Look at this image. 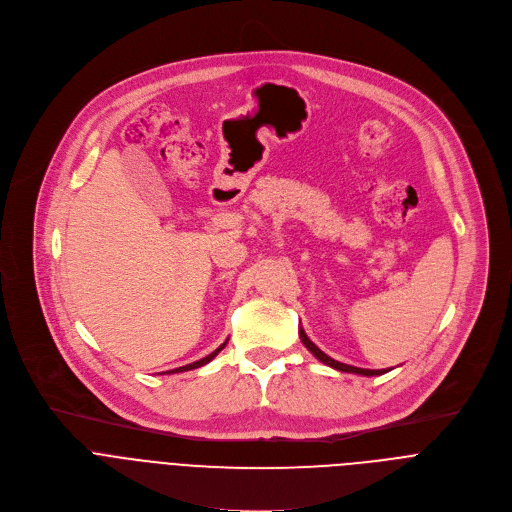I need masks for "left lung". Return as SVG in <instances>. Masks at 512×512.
<instances>
[{
    "label": "left lung",
    "instance_id": "1",
    "mask_svg": "<svg viewBox=\"0 0 512 512\" xmlns=\"http://www.w3.org/2000/svg\"><path fill=\"white\" fill-rule=\"evenodd\" d=\"M300 338H302V342H304V346L320 360V362H324V364H328V367H332V369H336V371H342V373H354V375H362V377H377V375H385L387 371H371V369H358V367H350V364H344V362H338V360H334V358H330L328 354H324L310 338H308V334L304 332V328H300Z\"/></svg>",
    "mask_w": 512,
    "mask_h": 512
}]
</instances>
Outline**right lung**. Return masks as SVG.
<instances>
[{
    "label": "right lung",
    "mask_w": 512,
    "mask_h": 512,
    "mask_svg": "<svg viewBox=\"0 0 512 512\" xmlns=\"http://www.w3.org/2000/svg\"><path fill=\"white\" fill-rule=\"evenodd\" d=\"M229 342V340H227ZM225 342V344H227ZM225 344H221V346H218L214 352H210L208 356H204V358H200V360H196V362H190V364H186V367H180V369H174V371H166V373H184V371H192V369H198V367H204V364L206 362H210L218 352H221L223 348H225Z\"/></svg>",
    "instance_id": "obj_1"
}]
</instances>
